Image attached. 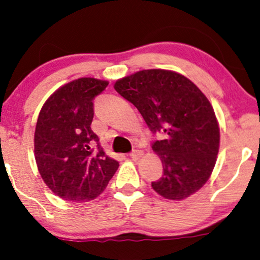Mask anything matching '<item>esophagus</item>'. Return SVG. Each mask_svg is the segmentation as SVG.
<instances>
[{
  "label": "esophagus",
  "instance_id": "34e87169",
  "mask_svg": "<svg viewBox=\"0 0 260 260\" xmlns=\"http://www.w3.org/2000/svg\"><path fill=\"white\" fill-rule=\"evenodd\" d=\"M143 154H144L143 151H140V150H134V151L132 152V153L129 154V157L132 158L133 160H138V159L143 157Z\"/></svg>",
  "mask_w": 260,
  "mask_h": 260
}]
</instances>
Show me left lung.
<instances>
[{"mask_svg": "<svg viewBox=\"0 0 260 260\" xmlns=\"http://www.w3.org/2000/svg\"><path fill=\"white\" fill-rule=\"evenodd\" d=\"M114 89L132 102L152 132L162 175L152 188L164 199L181 201L208 181L220 147V127L209 100L182 74L148 69L117 79Z\"/></svg>", "mask_w": 260, "mask_h": 260, "instance_id": "8db88e82", "label": "left lung"}]
</instances>
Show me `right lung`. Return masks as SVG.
<instances>
[{"mask_svg": "<svg viewBox=\"0 0 260 260\" xmlns=\"http://www.w3.org/2000/svg\"><path fill=\"white\" fill-rule=\"evenodd\" d=\"M108 81L82 77L61 85L46 100L34 132V157L48 188L60 199L88 202L105 191L119 168L99 146V137L90 124L94 117L95 96Z\"/></svg>", "mask_w": 260, "mask_h": 260, "instance_id": "obj_1", "label": "right lung"}]
</instances>
